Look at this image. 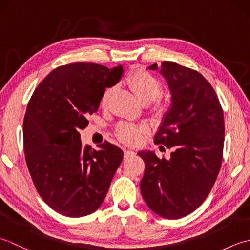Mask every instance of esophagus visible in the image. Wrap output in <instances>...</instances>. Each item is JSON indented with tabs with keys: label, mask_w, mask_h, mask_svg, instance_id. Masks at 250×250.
<instances>
[{
	"label": "esophagus",
	"mask_w": 250,
	"mask_h": 250,
	"mask_svg": "<svg viewBox=\"0 0 250 250\" xmlns=\"http://www.w3.org/2000/svg\"><path fill=\"white\" fill-rule=\"evenodd\" d=\"M124 152H125V158H128L130 156H133L134 155V152L132 151V150H129V149H125Z\"/></svg>",
	"instance_id": "esophagus-1"
}]
</instances>
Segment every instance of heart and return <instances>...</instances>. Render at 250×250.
Wrapping results in <instances>:
<instances>
[{"label":"heart","instance_id":"obj_1","mask_svg":"<svg viewBox=\"0 0 250 250\" xmlns=\"http://www.w3.org/2000/svg\"><path fill=\"white\" fill-rule=\"evenodd\" d=\"M126 83L143 104L146 105L152 102V111L157 116L162 117L167 113L168 104L164 101L158 100V97L162 92V83L151 73L142 70V68H137L129 74ZM110 93V88L104 91L102 99H101V105L103 107L107 105ZM146 133L147 130L145 126L129 124V122H121L116 130V135L118 136V139L130 145H135L140 143L142 137Z\"/></svg>","mask_w":250,"mask_h":250}]
</instances>
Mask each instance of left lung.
Returning a JSON list of instances; mask_svg holds the SVG:
<instances>
[{"label":"left lung","instance_id":"8db88e82","mask_svg":"<svg viewBox=\"0 0 250 250\" xmlns=\"http://www.w3.org/2000/svg\"><path fill=\"white\" fill-rule=\"evenodd\" d=\"M158 70L157 63L148 66ZM160 73L172 94L171 108L155 135L172 149L168 159L137 152L145 162L141 192L147 206L167 219H179L203 203L218 176L225 121L211 84L192 68L164 61Z\"/></svg>","mask_w":250,"mask_h":250}]
</instances>
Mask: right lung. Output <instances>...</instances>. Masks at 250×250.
<instances>
[{"label": "right lung", "mask_w": 250, "mask_h": 250, "mask_svg": "<svg viewBox=\"0 0 250 250\" xmlns=\"http://www.w3.org/2000/svg\"><path fill=\"white\" fill-rule=\"evenodd\" d=\"M124 68L77 62L57 67L34 90L23 120V149L33 184L61 215L83 217L103 203L124 151L108 142L83 146L79 131Z\"/></svg>", "instance_id": "add662e5"}]
</instances>
